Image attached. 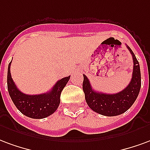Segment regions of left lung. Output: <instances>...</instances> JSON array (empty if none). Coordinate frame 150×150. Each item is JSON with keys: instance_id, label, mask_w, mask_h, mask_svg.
Wrapping results in <instances>:
<instances>
[{"instance_id": "left-lung-1", "label": "left lung", "mask_w": 150, "mask_h": 150, "mask_svg": "<svg viewBox=\"0 0 150 150\" xmlns=\"http://www.w3.org/2000/svg\"><path fill=\"white\" fill-rule=\"evenodd\" d=\"M127 48L133 57V75L129 84L122 91L113 94L96 92L91 87L88 77L83 74L84 81L82 87L86 103L92 110L99 114L113 117L124 113L133 105L139 94L142 85L139 62L130 48L128 45Z\"/></svg>"}]
</instances>
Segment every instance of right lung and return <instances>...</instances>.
I'll return each instance as SVG.
<instances>
[{
  "mask_svg": "<svg viewBox=\"0 0 150 150\" xmlns=\"http://www.w3.org/2000/svg\"><path fill=\"white\" fill-rule=\"evenodd\" d=\"M11 62L8 64L7 85L8 93L14 105L20 112L26 117L33 119H42L55 112L60 104V97L70 76L59 80L52 89L46 93L28 95L17 88L13 81L10 73Z\"/></svg>",
  "mask_w": 150,
  "mask_h": 150,
  "instance_id": "1",
  "label": "right lung"
}]
</instances>
